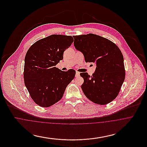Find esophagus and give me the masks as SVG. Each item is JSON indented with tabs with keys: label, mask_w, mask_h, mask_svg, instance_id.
Masks as SVG:
<instances>
[{
	"label": "esophagus",
	"mask_w": 147,
	"mask_h": 147,
	"mask_svg": "<svg viewBox=\"0 0 147 147\" xmlns=\"http://www.w3.org/2000/svg\"><path fill=\"white\" fill-rule=\"evenodd\" d=\"M80 75V72L79 71H76V77H78V76H79Z\"/></svg>",
	"instance_id": "obj_1"
}]
</instances>
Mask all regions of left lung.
<instances>
[{"label":"left lung","mask_w":147,"mask_h":147,"mask_svg":"<svg viewBox=\"0 0 147 147\" xmlns=\"http://www.w3.org/2000/svg\"><path fill=\"white\" fill-rule=\"evenodd\" d=\"M75 48L82 52L86 62L96 63L95 73L90 77L82 73L84 83L81 88L92 102L106 105L119 95L125 80V69L122 53L109 40L92 34L73 36Z\"/></svg>","instance_id":"obj_1"}]
</instances>
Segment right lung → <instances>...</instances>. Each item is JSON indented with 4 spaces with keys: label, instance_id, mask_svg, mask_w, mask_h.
<instances>
[{
    "label": "right lung",
    "instance_id": "right-lung-1",
    "mask_svg": "<svg viewBox=\"0 0 147 147\" xmlns=\"http://www.w3.org/2000/svg\"><path fill=\"white\" fill-rule=\"evenodd\" d=\"M73 41L71 36L50 35L28 49L25 58L24 83L37 105L47 107L56 104L74 78L76 70L64 71L55 67L63 59L64 51Z\"/></svg>",
    "mask_w": 147,
    "mask_h": 147
}]
</instances>
